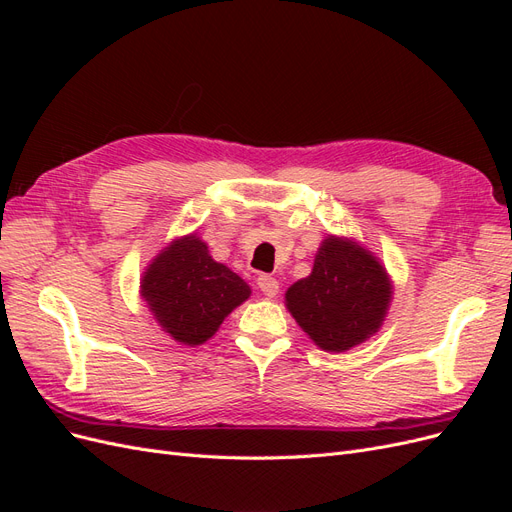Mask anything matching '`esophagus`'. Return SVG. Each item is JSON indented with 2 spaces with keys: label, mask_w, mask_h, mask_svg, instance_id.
I'll return each instance as SVG.
<instances>
[{
  "label": "esophagus",
  "mask_w": 512,
  "mask_h": 512,
  "mask_svg": "<svg viewBox=\"0 0 512 512\" xmlns=\"http://www.w3.org/2000/svg\"><path fill=\"white\" fill-rule=\"evenodd\" d=\"M256 284H258L260 292L265 294V297H275V294L280 292V284H277V280H275V277H271V275H265V273L258 275Z\"/></svg>",
  "instance_id": "34e87169"
}]
</instances>
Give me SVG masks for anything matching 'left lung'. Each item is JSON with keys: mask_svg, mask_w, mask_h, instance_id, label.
Instances as JSON below:
<instances>
[{"mask_svg": "<svg viewBox=\"0 0 512 512\" xmlns=\"http://www.w3.org/2000/svg\"><path fill=\"white\" fill-rule=\"evenodd\" d=\"M391 303L380 262L354 241L327 237L312 275L292 284L286 305L299 327L329 352H344L374 335Z\"/></svg>", "mask_w": 512, "mask_h": 512, "instance_id": "left-lung-1", "label": "left lung"}]
</instances>
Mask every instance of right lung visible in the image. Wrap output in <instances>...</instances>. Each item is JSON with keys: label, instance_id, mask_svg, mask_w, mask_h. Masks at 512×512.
I'll return each mask as SVG.
<instances>
[{"label": "right lung", "instance_id": "add662e5", "mask_svg": "<svg viewBox=\"0 0 512 512\" xmlns=\"http://www.w3.org/2000/svg\"><path fill=\"white\" fill-rule=\"evenodd\" d=\"M141 288L162 329L185 346L207 342L232 309L250 297V286L215 262L194 235L170 243L147 269Z\"/></svg>", "mask_w": 512, "mask_h": 512}]
</instances>
